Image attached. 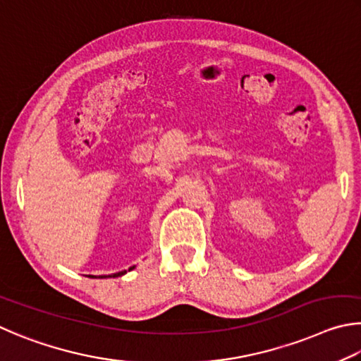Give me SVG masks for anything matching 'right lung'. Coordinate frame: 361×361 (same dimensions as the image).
Instances as JSON below:
<instances>
[{
	"instance_id": "right-lung-1",
	"label": "right lung",
	"mask_w": 361,
	"mask_h": 361,
	"mask_svg": "<svg viewBox=\"0 0 361 361\" xmlns=\"http://www.w3.org/2000/svg\"><path fill=\"white\" fill-rule=\"evenodd\" d=\"M133 268H135V267H133ZM133 268H130L128 271H131ZM126 273V271H120V273H116V274H112V276H109V277H118V276H123ZM88 277H93V276H88ZM99 277H107V276H99Z\"/></svg>"
}]
</instances>
